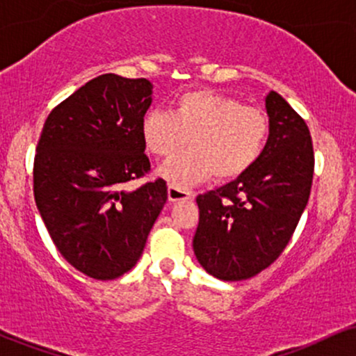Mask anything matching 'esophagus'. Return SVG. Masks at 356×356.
Returning <instances> with one entry per match:
<instances>
[{
  "mask_svg": "<svg viewBox=\"0 0 356 356\" xmlns=\"http://www.w3.org/2000/svg\"><path fill=\"white\" fill-rule=\"evenodd\" d=\"M167 195H169L170 202H177L186 201V199H192L194 197V192L186 189V187L175 186V184H169V186H167Z\"/></svg>",
  "mask_w": 356,
  "mask_h": 356,
  "instance_id": "esophagus-1",
  "label": "esophagus"
}]
</instances>
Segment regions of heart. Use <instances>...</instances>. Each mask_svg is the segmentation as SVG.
I'll return each mask as SVG.
<instances>
[{
    "label": "heart",
    "mask_w": 356,
    "mask_h": 356,
    "mask_svg": "<svg viewBox=\"0 0 356 356\" xmlns=\"http://www.w3.org/2000/svg\"><path fill=\"white\" fill-rule=\"evenodd\" d=\"M142 140L150 154L170 159L161 174L175 186L214 177L231 181L248 172L263 154L269 137V118L261 108L211 90L177 97L170 112L152 108L140 124Z\"/></svg>",
    "instance_id": "obj_1"
}]
</instances>
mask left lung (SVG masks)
<instances>
[{"instance_id":"left-lung-1","label":"left lung","mask_w":356,"mask_h":356,"mask_svg":"<svg viewBox=\"0 0 356 356\" xmlns=\"http://www.w3.org/2000/svg\"><path fill=\"white\" fill-rule=\"evenodd\" d=\"M269 137L248 172L197 195L194 254L222 281H241L271 266L288 246L312 191L309 129L280 93L266 97Z\"/></svg>"}]
</instances>
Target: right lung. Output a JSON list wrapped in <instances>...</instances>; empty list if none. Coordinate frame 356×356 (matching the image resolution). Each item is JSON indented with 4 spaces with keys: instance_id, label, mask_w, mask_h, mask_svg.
<instances>
[{
    "instance_id": "add662e5",
    "label": "right lung",
    "mask_w": 356,
    "mask_h": 356,
    "mask_svg": "<svg viewBox=\"0 0 356 356\" xmlns=\"http://www.w3.org/2000/svg\"><path fill=\"white\" fill-rule=\"evenodd\" d=\"M152 83L105 73L56 105L33 165L35 202L60 254L93 280L130 271L167 201L164 179L129 192L150 170L140 124Z\"/></svg>"
}]
</instances>
